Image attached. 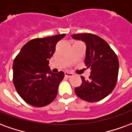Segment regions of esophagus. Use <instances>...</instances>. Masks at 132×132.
Listing matches in <instances>:
<instances>
[{"label":"esophagus","mask_w":132,"mask_h":132,"mask_svg":"<svg viewBox=\"0 0 132 132\" xmlns=\"http://www.w3.org/2000/svg\"><path fill=\"white\" fill-rule=\"evenodd\" d=\"M64 74L66 76V77L68 78H70V77H72V76H73V73H71V72H69V71H66L64 73Z\"/></svg>","instance_id":"1"}]
</instances>
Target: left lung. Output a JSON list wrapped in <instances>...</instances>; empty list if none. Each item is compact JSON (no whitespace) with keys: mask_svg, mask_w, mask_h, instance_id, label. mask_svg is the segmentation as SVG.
<instances>
[{"mask_svg":"<svg viewBox=\"0 0 132 132\" xmlns=\"http://www.w3.org/2000/svg\"><path fill=\"white\" fill-rule=\"evenodd\" d=\"M71 37L86 44L85 63L90 69L88 80L81 76L82 83L75 88L76 94L87 102L104 99L116 85L119 72L118 58L110 45L97 35L83 33Z\"/></svg>","mask_w":132,"mask_h":132,"instance_id":"obj_1","label":"left lung"}]
</instances>
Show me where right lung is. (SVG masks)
Instances as JSON below:
<instances>
[{
    "mask_svg": "<svg viewBox=\"0 0 132 132\" xmlns=\"http://www.w3.org/2000/svg\"><path fill=\"white\" fill-rule=\"evenodd\" d=\"M65 35L32 39L22 47L14 59V86L20 96L29 105L44 107L56 97L64 73H53L49 61L54 54L57 42Z\"/></svg>",
    "mask_w": 132,
    "mask_h": 132,
    "instance_id": "add662e5",
    "label": "right lung"
}]
</instances>
